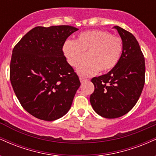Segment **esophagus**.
<instances>
[{"label": "esophagus", "instance_id": "obj_1", "mask_svg": "<svg viewBox=\"0 0 156 156\" xmlns=\"http://www.w3.org/2000/svg\"><path fill=\"white\" fill-rule=\"evenodd\" d=\"M79 79H80V83H83V82L87 81V78H83V77H80Z\"/></svg>", "mask_w": 156, "mask_h": 156}]
</instances>
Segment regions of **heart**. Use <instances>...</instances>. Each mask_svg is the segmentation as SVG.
<instances>
[{"mask_svg":"<svg viewBox=\"0 0 156 156\" xmlns=\"http://www.w3.org/2000/svg\"><path fill=\"white\" fill-rule=\"evenodd\" d=\"M122 50V42L118 37L100 30L83 32L76 42L68 40L63 46L64 54L68 63L73 67L80 64L83 54H87V62L77 68L82 77H90L98 71L107 72L117 64Z\"/></svg>","mask_w":156,"mask_h":156,"instance_id":"obj_1","label":"heart"}]
</instances>
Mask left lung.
Wrapping results in <instances>:
<instances>
[{
    "instance_id": "1",
    "label": "left lung",
    "mask_w": 156,
    "mask_h": 156,
    "mask_svg": "<svg viewBox=\"0 0 156 156\" xmlns=\"http://www.w3.org/2000/svg\"><path fill=\"white\" fill-rule=\"evenodd\" d=\"M122 41L119 61L107 74L94 77L90 103L101 117L114 119L129 112L137 103L144 85L145 63L135 37L119 26H114Z\"/></svg>"
}]
</instances>
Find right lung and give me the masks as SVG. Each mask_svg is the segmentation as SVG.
I'll use <instances>...</instances> for the list:
<instances>
[{
    "mask_svg": "<svg viewBox=\"0 0 156 156\" xmlns=\"http://www.w3.org/2000/svg\"><path fill=\"white\" fill-rule=\"evenodd\" d=\"M78 28L69 26H37L12 51L10 80L23 108L45 121L62 117L80 86L62 48Z\"/></svg>",
    "mask_w": 156,
    "mask_h": 156,
    "instance_id": "add662e5",
    "label": "right lung"
}]
</instances>
